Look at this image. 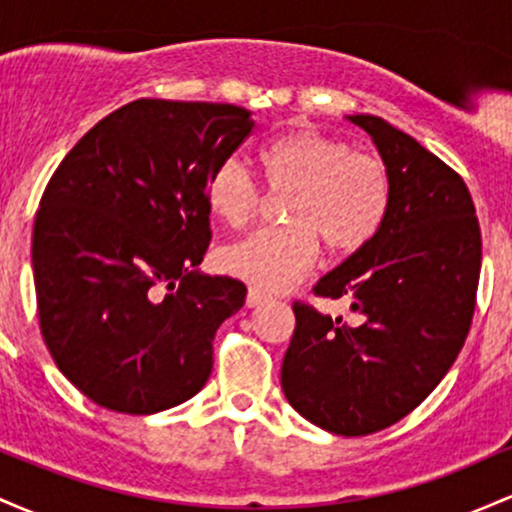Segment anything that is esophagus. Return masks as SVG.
Here are the masks:
<instances>
[{"label":"esophagus","mask_w":512,"mask_h":512,"mask_svg":"<svg viewBox=\"0 0 512 512\" xmlns=\"http://www.w3.org/2000/svg\"><path fill=\"white\" fill-rule=\"evenodd\" d=\"M264 301H267V293H262L260 289H248V298H245L248 308H257V305H262Z\"/></svg>","instance_id":"1"}]
</instances>
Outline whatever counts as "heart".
I'll return each instance as SVG.
<instances>
[{"label":"heart","mask_w":512,"mask_h":512,"mask_svg":"<svg viewBox=\"0 0 512 512\" xmlns=\"http://www.w3.org/2000/svg\"><path fill=\"white\" fill-rule=\"evenodd\" d=\"M257 161L269 187L291 192L289 226L262 228L223 250L228 274L262 291H279L301 279L320 252L366 248L380 233L392 204V180L378 156L351 151L346 139L313 127H293L262 144ZM207 209L221 223L243 228L260 209V187L243 163L223 161L207 180Z\"/></svg>","instance_id":"obj_1"}]
</instances>
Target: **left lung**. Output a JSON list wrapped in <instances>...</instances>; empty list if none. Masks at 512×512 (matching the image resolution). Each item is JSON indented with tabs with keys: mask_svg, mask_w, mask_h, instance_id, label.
I'll return each mask as SVG.
<instances>
[{
	"mask_svg": "<svg viewBox=\"0 0 512 512\" xmlns=\"http://www.w3.org/2000/svg\"><path fill=\"white\" fill-rule=\"evenodd\" d=\"M346 120L373 139L392 204L378 236L313 289L346 298L356 322L293 303L281 387L310 424L368 436L419 407L455 363L477 301L481 233L455 170L383 117Z\"/></svg>",
	"mask_w": 512,
	"mask_h": 512,
	"instance_id": "1",
	"label": "left lung"
}]
</instances>
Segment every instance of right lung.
Listing matches in <instances>:
<instances>
[{
	"mask_svg": "<svg viewBox=\"0 0 512 512\" xmlns=\"http://www.w3.org/2000/svg\"><path fill=\"white\" fill-rule=\"evenodd\" d=\"M228 103L139 98L91 127L45 187L33 226L40 332L64 378L120 414L202 390L214 334L245 284L199 272L207 180L250 137Z\"/></svg>",
	"mask_w": 512,
	"mask_h": 512,
	"instance_id": "right-lung-1",
	"label": "right lung"
}]
</instances>
